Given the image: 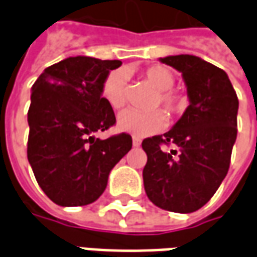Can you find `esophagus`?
Returning a JSON list of instances; mask_svg holds the SVG:
<instances>
[{
  "label": "esophagus",
  "mask_w": 257,
  "mask_h": 257,
  "mask_svg": "<svg viewBox=\"0 0 257 257\" xmlns=\"http://www.w3.org/2000/svg\"><path fill=\"white\" fill-rule=\"evenodd\" d=\"M132 145H134V147H139V146L142 145V140L138 139V138H134V140H132Z\"/></svg>",
  "instance_id": "34e87169"
}]
</instances>
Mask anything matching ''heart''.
Instances as JSON below:
<instances>
[{
	"mask_svg": "<svg viewBox=\"0 0 257 257\" xmlns=\"http://www.w3.org/2000/svg\"><path fill=\"white\" fill-rule=\"evenodd\" d=\"M126 78L128 75L123 70H112L101 84L103 99L115 110L121 108L126 100ZM143 78L158 90L154 106L162 104L169 114H178L183 110L186 99L172 89L175 77L169 68L161 64L150 66L143 71ZM117 126L121 132L134 135L136 138H146L167 126V114L162 110L142 112L129 108L118 115Z\"/></svg>",
	"mask_w": 257,
	"mask_h": 257,
	"instance_id": "obj_1",
	"label": "heart"
}]
</instances>
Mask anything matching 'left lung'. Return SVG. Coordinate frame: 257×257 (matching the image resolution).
I'll return each instance as SVG.
<instances>
[{
	"mask_svg": "<svg viewBox=\"0 0 257 257\" xmlns=\"http://www.w3.org/2000/svg\"><path fill=\"white\" fill-rule=\"evenodd\" d=\"M160 60L182 73L190 104L171 131L143 140V183L158 208L191 213L213 197L228 172L238 97L226 71L198 56Z\"/></svg>",
	"mask_w": 257,
	"mask_h": 257,
	"instance_id": "1",
	"label": "left lung"
}]
</instances>
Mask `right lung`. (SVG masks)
<instances>
[{
  "label": "right lung",
  "mask_w": 257,
  "mask_h": 257,
  "mask_svg": "<svg viewBox=\"0 0 257 257\" xmlns=\"http://www.w3.org/2000/svg\"><path fill=\"white\" fill-rule=\"evenodd\" d=\"M119 60L67 58L44 70L31 88L27 158L42 191L60 206L92 204L106 190L108 173L131 149L119 134L96 139L115 123L101 84Z\"/></svg>",
  "instance_id": "right-lung-1"
}]
</instances>
